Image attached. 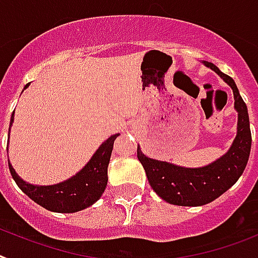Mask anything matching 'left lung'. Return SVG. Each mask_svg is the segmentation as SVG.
<instances>
[{
  "instance_id": "obj_1",
  "label": "left lung",
  "mask_w": 258,
  "mask_h": 258,
  "mask_svg": "<svg viewBox=\"0 0 258 258\" xmlns=\"http://www.w3.org/2000/svg\"><path fill=\"white\" fill-rule=\"evenodd\" d=\"M204 66L214 70L232 88L237 110V134L229 150L223 157L203 167L190 169L152 159L142 154L140 146L137 157L144 166L148 180L153 190L163 201L174 206L198 207L211 203L229 190L239 179L248 163L252 134L249 126L248 109L240 96L235 80L225 75L214 63L203 61Z\"/></svg>"
}]
</instances>
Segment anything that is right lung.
<instances>
[{"label": "right lung", "mask_w": 258, "mask_h": 258, "mask_svg": "<svg viewBox=\"0 0 258 258\" xmlns=\"http://www.w3.org/2000/svg\"><path fill=\"white\" fill-rule=\"evenodd\" d=\"M27 87L29 84H26L23 89H26ZM13 121H14V112L10 118V126ZM117 136L120 134L117 133L110 136L106 141L100 145V148L96 150L89 162L78 174L64 182L52 186H34L21 179L9 162L10 174L19 188L31 201L46 210L60 212V214H72V212L86 210L87 207L99 201L105 190L108 183V165Z\"/></svg>", "instance_id": "right-lung-1"}]
</instances>
